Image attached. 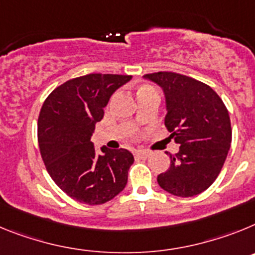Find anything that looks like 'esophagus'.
<instances>
[{"label": "esophagus", "mask_w": 255, "mask_h": 255, "mask_svg": "<svg viewBox=\"0 0 255 255\" xmlns=\"http://www.w3.org/2000/svg\"><path fill=\"white\" fill-rule=\"evenodd\" d=\"M134 155H136L137 158L147 159L150 155H151V152L147 151V150H136V151H134Z\"/></svg>", "instance_id": "esophagus-1"}]
</instances>
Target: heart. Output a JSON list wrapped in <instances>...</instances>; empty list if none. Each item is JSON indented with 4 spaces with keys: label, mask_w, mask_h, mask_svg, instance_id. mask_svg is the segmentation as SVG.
Returning <instances> with one entry per match:
<instances>
[{
    "label": "heart",
    "mask_w": 255,
    "mask_h": 255,
    "mask_svg": "<svg viewBox=\"0 0 255 255\" xmlns=\"http://www.w3.org/2000/svg\"><path fill=\"white\" fill-rule=\"evenodd\" d=\"M154 88L151 87V86H142V87L138 90V92H146V91H152Z\"/></svg>",
    "instance_id": "heart-1"
}]
</instances>
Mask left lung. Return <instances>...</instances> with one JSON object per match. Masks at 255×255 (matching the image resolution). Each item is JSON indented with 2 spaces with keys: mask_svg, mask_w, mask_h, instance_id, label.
Returning a JSON list of instances; mask_svg holds the SVG:
<instances>
[{
  "mask_svg": "<svg viewBox=\"0 0 255 255\" xmlns=\"http://www.w3.org/2000/svg\"><path fill=\"white\" fill-rule=\"evenodd\" d=\"M160 86L165 96L164 125L180 151L170 154V167L158 176L161 189L189 198L205 191L220 174L232 140L230 115L208 85L173 72L143 75Z\"/></svg>",
  "mask_w": 255,
  "mask_h": 255,
  "instance_id": "left-lung-1",
  "label": "left lung"
}]
</instances>
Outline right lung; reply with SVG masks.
Wrapping results in <instances>:
<instances>
[{
    "mask_svg": "<svg viewBox=\"0 0 255 255\" xmlns=\"http://www.w3.org/2000/svg\"><path fill=\"white\" fill-rule=\"evenodd\" d=\"M132 75L87 74L55 88L38 117V145L48 174L66 195L88 205L112 200L127 185L133 155L101 147L91 137L115 91Z\"/></svg>",
    "mask_w": 255,
    "mask_h": 255,
    "instance_id": "obj_1",
    "label": "right lung"
}]
</instances>
